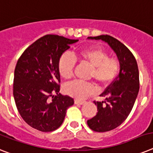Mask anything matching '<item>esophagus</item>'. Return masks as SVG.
Returning <instances> with one entry per match:
<instances>
[{"instance_id":"esophagus-1","label":"esophagus","mask_w":153,"mask_h":153,"mask_svg":"<svg viewBox=\"0 0 153 153\" xmlns=\"http://www.w3.org/2000/svg\"><path fill=\"white\" fill-rule=\"evenodd\" d=\"M85 101H82V100H74V104L75 105H82L85 104Z\"/></svg>"}]
</instances>
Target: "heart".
Listing matches in <instances>:
<instances>
[{
	"label": "heart",
	"mask_w": 153,
	"mask_h": 153,
	"mask_svg": "<svg viewBox=\"0 0 153 153\" xmlns=\"http://www.w3.org/2000/svg\"><path fill=\"white\" fill-rule=\"evenodd\" d=\"M108 54L100 48L83 49L77 53L74 57L63 54L57 64L59 76L64 80L70 79L73 75L75 60L85 62L92 67L90 77L94 78L99 85H106L117 76L120 71V63L115 58L108 57ZM64 93L77 100H83L94 94L96 87L89 82L74 81L64 86Z\"/></svg>",
	"instance_id": "b5f03b06"
}]
</instances>
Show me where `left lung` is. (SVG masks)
<instances>
[{"instance_id": "1", "label": "left lung", "mask_w": 153, "mask_h": 153, "mask_svg": "<svg viewBox=\"0 0 153 153\" xmlns=\"http://www.w3.org/2000/svg\"><path fill=\"white\" fill-rule=\"evenodd\" d=\"M88 39L106 42L120 62L119 75L100 95L105 97V101H94L98 112L87 121L91 130L106 132L120 126L132 110L139 91L138 68L131 52L111 36L89 37Z\"/></svg>"}]
</instances>
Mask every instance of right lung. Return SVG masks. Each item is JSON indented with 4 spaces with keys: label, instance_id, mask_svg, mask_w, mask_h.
Wrapping results in <instances>:
<instances>
[{
    "label": "right lung",
    "instance_id": "add662e5",
    "mask_svg": "<svg viewBox=\"0 0 153 153\" xmlns=\"http://www.w3.org/2000/svg\"><path fill=\"white\" fill-rule=\"evenodd\" d=\"M78 41L48 34L30 45L16 64L13 81L16 108L23 120L36 130L50 132L59 128L67 109L74 105L73 98L59 94L57 64L70 45Z\"/></svg>",
    "mask_w": 153,
    "mask_h": 153
}]
</instances>
